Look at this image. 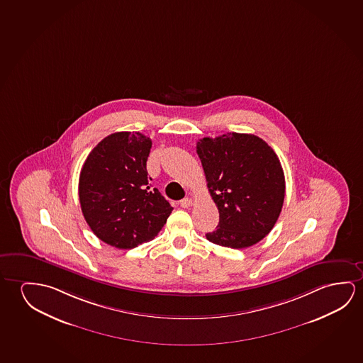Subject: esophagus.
<instances>
[{
  "label": "esophagus",
  "mask_w": 363,
  "mask_h": 363,
  "mask_svg": "<svg viewBox=\"0 0 363 363\" xmlns=\"http://www.w3.org/2000/svg\"><path fill=\"white\" fill-rule=\"evenodd\" d=\"M192 205H194V201H192L191 199H189V197H186V199H184V200H181V201H179V206L184 207V208L191 207Z\"/></svg>",
  "instance_id": "34e87169"
}]
</instances>
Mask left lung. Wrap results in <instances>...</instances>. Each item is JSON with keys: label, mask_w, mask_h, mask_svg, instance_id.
Instances as JSON below:
<instances>
[{"label": "left lung", "mask_w": 363, "mask_h": 363, "mask_svg": "<svg viewBox=\"0 0 363 363\" xmlns=\"http://www.w3.org/2000/svg\"><path fill=\"white\" fill-rule=\"evenodd\" d=\"M207 187L220 213L206 239L244 249L262 240L279 218L285 179L273 148L254 134L228 133L197 142Z\"/></svg>", "instance_id": "left-lung-1"}]
</instances>
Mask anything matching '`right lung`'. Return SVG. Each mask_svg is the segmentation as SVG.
I'll use <instances>...</instances> for the list:
<instances>
[{
  "label": "right lung",
  "mask_w": 363,
  "mask_h": 363,
  "mask_svg": "<svg viewBox=\"0 0 363 363\" xmlns=\"http://www.w3.org/2000/svg\"><path fill=\"white\" fill-rule=\"evenodd\" d=\"M145 134L117 132L95 145L79 177V200L91 231L108 245L133 249L156 236L173 207L151 190Z\"/></svg>",
  "instance_id": "1"
}]
</instances>
